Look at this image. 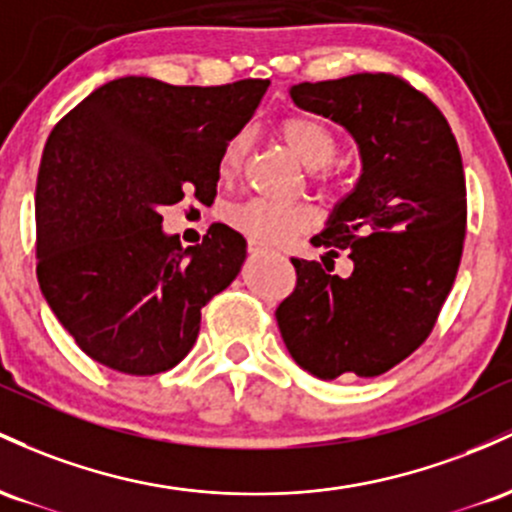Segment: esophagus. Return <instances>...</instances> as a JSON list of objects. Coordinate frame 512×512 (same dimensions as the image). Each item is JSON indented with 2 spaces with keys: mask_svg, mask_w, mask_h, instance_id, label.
Instances as JSON below:
<instances>
[{
  "mask_svg": "<svg viewBox=\"0 0 512 512\" xmlns=\"http://www.w3.org/2000/svg\"><path fill=\"white\" fill-rule=\"evenodd\" d=\"M268 249H263L261 244H256V241H249V254L251 256H261V254H266Z\"/></svg>",
  "mask_w": 512,
  "mask_h": 512,
  "instance_id": "esophagus-1",
  "label": "esophagus"
}]
</instances>
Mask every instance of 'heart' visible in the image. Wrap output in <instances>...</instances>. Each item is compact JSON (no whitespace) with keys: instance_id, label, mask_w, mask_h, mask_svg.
<instances>
[{"instance_id":"obj_1","label":"heart","mask_w":512,"mask_h":512,"mask_svg":"<svg viewBox=\"0 0 512 512\" xmlns=\"http://www.w3.org/2000/svg\"><path fill=\"white\" fill-rule=\"evenodd\" d=\"M278 135L295 154L300 162L312 169L314 179L331 186L329 164L336 159L341 142H338L336 132L329 125L321 123L317 118L309 116H287L278 123ZM249 132L241 130L227 140L225 149L220 154V171L222 176H234L244 164L246 152H249ZM225 222L246 239L256 241V244L278 246L290 241L297 234L309 232L317 225V215L309 205H278L268 203V200H244V203H234L225 210Z\"/></svg>"}]
</instances>
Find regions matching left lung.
Returning a JSON list of instances; mask_svg holds the SVG:
<instances>
[{"label": "left lung", "mask_w": 512, "mask_h": 512, "mask_svg": "<svg viewBox=\"0 0 512 512\" xmlns=\"http://www.w3.org/2000/svg\"><path fill=\"white\" fill-rule=\"evenodd\" d=\"M290 96L355 137L363 174L312 239L324 258L346 254L353 273L292 258L297 285L275 319L295 363L319 380L377 377L426 341L457 278L462 154L440 108L394 74L302 82Z\"/></svg>", "instance_id": "1"}]
</instances>
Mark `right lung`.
Returning a JSON list of instances; mask_svg holds the SVG:
<instances>
[{"instance_id": "obj_1", "label": "right lung", "mask_w": 512, "mask_h": 512, "mask_svg": "<svg viewBox=\"0 0 512 512\" xmlns=\"http://www.w3.org/2000/svg\"><path fill=\"white\" fill-rule=\"evenodd\" d=\"M268 84L120 77L50 132L36 188V273L91 360L147 377L193 348L200 309L237 278L246 241L217 222L203 244L183 249L162 232L159 210L188 193L215 200L222 149Z\"/></svg>"}]
</instances>
